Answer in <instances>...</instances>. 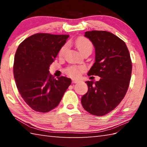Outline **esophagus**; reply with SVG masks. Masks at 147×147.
Returning <instances> with one entry per match:
<instances>
[{"mask_svg": "<svg viewBox=\"0 0 147 147\" xmlns=\"http://www.w3.org/2000/svg\"><path fill=\"white\" fill-rule=\"evenodd\" d=\"M72 81H73V83H74V84L79 82V80H77V79H73V80H72Z\"/></svg>", "mask_w": 147, "mask_h": 147, "instance_id": "obj_1", "label": "esophagus"}]
</instances>
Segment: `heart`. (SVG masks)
<instances>
[{"instance_id": "1", "label": "heart", "mask_w": 147, "mask_h": 147, "mask_svg": "<svg viewBox=\"0 0 147 147\" xmlns=\"http://www.w3.org/2000/svg\"><path fill=\"white\" fill-rule=\"evenodd\" d=\"M75 45L76 48L78 49V51L80 52V53L83 54L86 51H92L93 50V43L92 42L89 40L86 37H80L78 39L75 41ZM67 48V46L66 45H64L61 47L59 50V55L61 56L63 55L65 52ZM86 67L83 65L80 66H76V65H73L70 66L66 69L65 72L67 74H69L73 77H78L80 75L82 72H83L85 70Z\"/></svg>"}]
</instances>
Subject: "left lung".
<instances>
[{
  "label": "left lung",
  "mask_w": 147,
  "mask_h": 147,
  "mask_svg": "<svg viewBox=\"0 0 147 147\" xmlns=\"http://www.w3.org/2000/svg\"><path fill=\"white\" fill-rule=\"evenodd\" d=\"M95 49V62L89 76L99 81H87L88 91L82 96L83 108L92 115L102 116L117 106L125 96L131 78V61L126 43L107 31L85 32Z\"/></svg>",
  "instance_id": "8db88e82"
}]
</instances>
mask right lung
<instances>
[{
    "mask_svg": "<svg viewBox=\"0 0 147 147\" xmlns=\"http://www.w3.org/2000/svg\"><path fill=\"white\" fill-rule=\"evenodd\" d=\"M69 35L38 33L19 45L15 54L13 75L24 102L36 111L46 113L58 106L71 80L54 78L49 67Z\"/></svg>",
    "mask_w": 147,
    "mask_h": 147,
    "instance_id": "add662e5",
    "label": "right lung"
}]
</instances>
